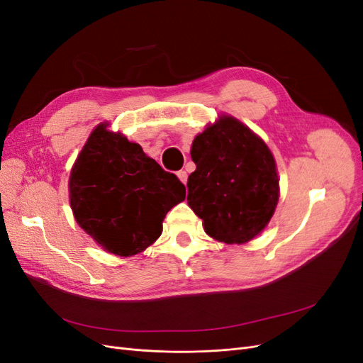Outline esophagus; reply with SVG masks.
<instances>
[{
	"label": "esophagus",
	"instance_id": "obj_1",
	"mask_svg": "<svg viewBox=\"0 0 363 363\" xmlns=\"http://www.w3.org/2000/svg\"><path fill=\"white\" fill-rule=\"evenodd\" d=\"M177 177L180 179L182 183L186 184V182H188V172H186V171H179V172H177Z\"/></svg>",
	"mask_w": 363,
	"mask_h": 363
}]
</instances>
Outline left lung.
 Wrapping results in <instances>:
<instances>
[{
    "instance_id": "1",
    "label": "left lung",
    "mask_w": 363,
    "mask_h": 363,
    "mask_svg": "<svg viewBox=\"0 0 363 363\" xmlns=\"http://www.w3.org/2000/svg\"><path fill=\"white\" fill-rule=\"evenodd\" d=\"M196 169L188 179V204L206 233L225 244H244L267 227L279 201L271 151L232 116H223L194 139Z\"/></svg>"
}]
</instances>
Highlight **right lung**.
<instances>
[{
	"label": "right lung",
	"instance_id": "add662e5",
	"mask_svg": "<svg viewBox=\"0 0 363 363\" xmlns=\"http://www.w3.org/2000/svg\"><path fill=\"white\" fill-rule=\"evenodd\" d=\"M184 196L177 175L106 124L92 131L69 177L77 223L118 256H133L155 242L164 215Z\"/></svg>",
	"mask_w": 363,
	"mask_h": 363
}]
</instances>
